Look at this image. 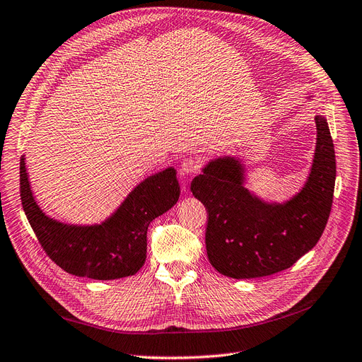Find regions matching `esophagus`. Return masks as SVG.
Instances as JSON below:
<instances>
[{"mask_svg":"<svg viewBox=\"0 0 362 362\" xmlns=\"http://www.w3.org/2000/svg\"><path fill=\"white\" fill-rule=\"evenodd\" d=\"M199 168H201L199 160L194 158V156H187V158L182 161L180 173H183V175H195V173L199 171Z\"/></svg>","mask_w":362,"mask_h":362,"instance_id":"obj_1","label":"esophagus"}]
</instances>
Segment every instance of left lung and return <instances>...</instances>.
Returning a JSON list of instances; mask_svg holds the SVG:
<instances>
[{
  "instance_id": "left-lung-1",
  "label": "left lung",
  "mask_w": 362,
  "mask_h": 362,
  "mask_svg": "<svg viewBox=\"0 0 362 362\" xmlns=\"http://www.w3.org/2000/svg\"><path fill=\"white\" fill-rule=\"evenodd\" d=\"M309 99L312 96H308ZM317 146L302 189L284 202L247 189L238 156L210 160L191 191L209 210L207 256L225 276L248 279L288 269L315 247L332 211L336 155L325 117L315 115Z\"/></svg>"
}]
</instances>
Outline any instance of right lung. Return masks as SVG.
Segmentation results:
<instances>
[{"instance_id": "add662e5", "label": "right lung", "mask_w": 362, "mask_h": 362, "mask_svg": "<svg viewBox=\"0 0 362 362\" xmlns=\"http://www.w3.org/2000/svg\"><path fill=\"white\" fill-rule=\"evenodd\" d=\"M179 195L176 170L167 167L140 182L103 222L65 223L41 210L30 191L25 155L21 158V198L29 225L49 257L75 276L107 281L134 275L146 260L149 223Z\"/></svg>"}]
</instances>
